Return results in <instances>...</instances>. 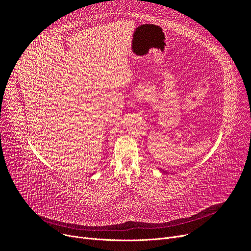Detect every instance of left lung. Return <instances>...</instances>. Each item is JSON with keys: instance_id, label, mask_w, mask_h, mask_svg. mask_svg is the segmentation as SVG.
Segmentation results:
<instances>
[{"instance_id": "obj_1", "label": "left lung", "mask_w": 251, "mask_h": 251, "mask_svg": "<svg viewBox=\"0 0 251 251\" xmlns=\"http://www.w3.org/2000/svg\"><path fill=\"white\" fill-rule=\"evenodd\" d=\"M162 172H164V171H162ZM164 173H165V172H164Z\"/></svg>"}]
</instances>
